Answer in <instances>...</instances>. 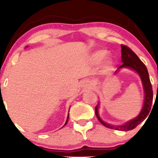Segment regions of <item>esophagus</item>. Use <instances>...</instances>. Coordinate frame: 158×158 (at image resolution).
<instances>
[{
    "label": "esophagus",
    "mask_w": 158,
    "mask_h": 158,
    "mask_svg": "<svg viewBox=\"0 0 158 158\" xmlns=\"http://www.w3.org/2000/svg\"><path fill=\"white\" fill-rule=\"evenodd\" d=\"M81 86L84 87L85 88H88V89H91L92 84L89 81H84L82 82V84H81Z\"/></svg>",
    "instance_id": "34e87169"
}]
</instances>
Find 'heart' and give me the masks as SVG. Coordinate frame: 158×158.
Wrapping results in <instances>:
<instances>
[{
  "label": "heart",
  "instance_id": "heart-1",
  "mask_svg": "<svg viewBox=\"0 0 158 158\" xmlns=\"http://www.w3.org/2000/svg\"><path fill=\"white\" fill-rule=\"evenodd\" d=\"M106 55V51H104V50H98V51L94 52V54L93 56V59L95 61H97V62H99V61H102V59H104ZM106 64H109V62H108V61H107Z\"/></svg>",
  "mask_w": 158,
  "mask_h": 158
}]
</instances>
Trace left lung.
I'll return each mask as SVG.
<instances>
[{
	"label": "left lung",
	"instance_id": "left-lung-1",
	"mask_svg": "<svg viewBox=\"0 0 158 158\" xmlns=\"http://www.w3.org/2000/svg\"><path fill=\"white\" fill-rule=\"evenodd\" d=\"M121 48H122V49H121V52H122L121 58H122L123 64L118 69L125 68V67L126 68H130L135 70V71H137L139 75L140 76L145 91V100L143 109L135 119L129 121V122L126 123V124L123 125L122 126H111V125L103 122L102 119H100V117H99V115H98V106L95 108V114L99 122L102 123L103 126H106V128L119 130V131H127L135 128L149 114L152 105V101H153V90H152V86L151 81H150L148 70L146 68V65L143 64V61L139 59L138 56L136 55L135 52L131 48L127 47L126 45L123 44H121Z\"/></svg>",
	"mask_w": 158,
	"mask_h": 158
}]
</instances>
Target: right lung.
Wrapping results in <instances>:
<instances>
[{
  "label": "right lung",
  "instance_id": "add662e5",
  "mask_svg": "<svg viewBox=\"0 0 158 158\" xmlns=\"http://www.w3.org/2000/svg\"><path fill=\"white\" fill-rule=\"evenodd\" d=\"M68 117H69V115L68 116V119H67V121H66V123H65V124H64V126H65V125H66L67 124V123H68Z\"/></svg>",
  "mask_w": 158,
  "mask_h": 158
}]
</instances>
